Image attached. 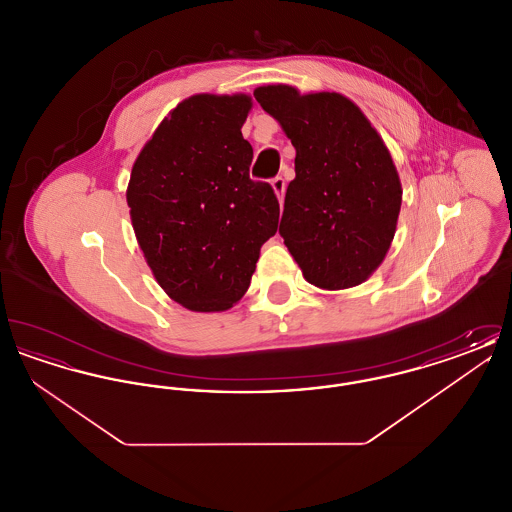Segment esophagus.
I'll return each instance as SVG.
<instances>
[{
  "label": "esophagus",
  "instance_id": "34e87169",
  "mask_svg": "<svg viewBox=\"0 0 512 512\" xmlns=\"http://www.w3.org/2000/svg\"><path fill=\"white\" fill-rule=\"evenodd\" d=\"M272 188H274V192L278 195V199L282 201L284 199V192H286V178L284 176H274L272 178Z\"/></svg>",
  "mask_w": 512,
  "mask_h": 512
}]
</instances>
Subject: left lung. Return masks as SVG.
Returning a JSON list of instances; mask_svg holds the SVG:
<instances>
[{"mask_svg": "<svg viewBox=\"0 0 512 512\" xmlns=\"http://www.w3.org/2000/svg\"><path fill=\"white\" fill-rule=\"evenodd\" d=\"M253 96L295 147L278 230L284 244L307 282L324 290L359 286L384 261L401 209L388 147L340 94L301 96L278 84Z\"/></svg>", "mask_w": 512, "mask_h": 512, "instance_id": "obj_1", "label": "left lung"}]
</instances>
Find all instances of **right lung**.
Instances as JSON below:
<instances>
[{
    "mask_svg": "<svg viewBox=\"0 0 512 512\" xmlns=\"http://www.w3.org/2000/svg\"><path fill=\"white\" fill-rule=\"evenodd\" d=\"M247 96L201 94L176 105L138 155L126 201L159 286L197 313L247 292L261 245L276 234L272 186L249 178Z\"/></svg>",
    "mask_w": 512,
    "mask_h": 512,
    "instance_id": "add662e5",
    "label": "right lung"
}]
</instances>
